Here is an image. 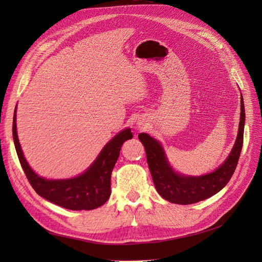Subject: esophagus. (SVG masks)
<instances>
[{
  "instance_id": "esophagus-1",
  "label": "esophagus",
  "mask_w": 262,
  "mask_h": 262,
  "mask_svg": "<svg viewBox=\"0 0 262 262\" xmlns=\"http://www.w3.org/2000/svg\"><path fill=\"white\" fill-rule=\"evenodd\" d=\"M139 126H143V125H142V124H139Z\"/></svg>"
}]
</instances>
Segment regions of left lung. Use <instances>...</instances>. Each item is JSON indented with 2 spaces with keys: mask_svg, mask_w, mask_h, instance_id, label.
I'll use <instances>...</instances> for the list:
<instances>
[{
  "mask_svg": "<svg viewBox=\"0 0 262 262\" xmlns=\"http://www.w3.org/2000/svg\"><path fill=\"white\" fill-rule=\"evenodd\" d=\"M241 110L238 134L231 154L215 171L200 177L178 175L168 165L161 144L146 133L139 134V140L145 148L147 165L155 188L165 200L176 204H192L208 199L227 185L238 163L244 142L245 107L243 97H241Z\"/></svg>",
  "mask_w": 262,
  "mask_h": 262,
  "instance_id": "obj_1",
  "label": "left lung"
}]
</instances>
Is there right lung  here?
Returning <instances> with one entry per match:
<instances>
[{
    "label": "right lung",
    "instance_id": "right-lung-1",
    "mask_svg": "<svg viewBox=\"0 0 262 262\" xmlns=\"http://www.w3.org/2000/svg\"><path fill=\"white\" fill-rule=\"evenodd\" d=\"M13 139L24 172L35 191L46 200L69 210H93L107 202L110 180L123 142L132 139L130 129L123 130L102 148L91 167L83 175L66 180H47L29 167L20 148L16 131V109L13 118Z\"/></svg>",
    "mask_w": 262,
    "mask_h": 262
}]
</instances>
